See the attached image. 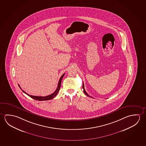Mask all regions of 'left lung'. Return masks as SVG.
<instances>
[{"label":"left lung","mask_w":146,"mask_h":146,"mask_svg":"<svg viewBox=\"0 0 146 146\" xmlns=\"http://www.w3.org/2000/svg\"><path fill=\"white\" fill-rule=\"evenodd\" d=\"M82 88H84V92L85 93V94L86 95H87V96H89V97H91L92 98V97H91V96H89L88 95V93H86V91H85V90H84V84H83V86H82Z\"/></svg>","instance_id":"1"}]
</instances>
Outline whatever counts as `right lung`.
Returning a JSON list of instances; mask_svg holds the SVG:
<instances>
[{
  "instance_id": "obj_1",
  "label": "right lung",
  "mask_w": 146,
  "mask_h": 146,
  "mask_svg": "<svg viewBox=\"0 0 146 146\" xmlns=\"http://www.w3.org/2000/svg\"><path fill=\"white\" fill-rule=\"evenodd\" d=\"M64 75H65V74H63L62 76H61V77L60 78V80H59V81H58V88H56V90H55V92H54L53 93H52V94L50 95H48V96H45V97H42V96H33V95H29V94H27V93L25 92H24L23 90H22L21 89V87L19 85V84H18V86H19V88H20V89L22 91H23V92H24V93L26 94L28 96H29V97H31V98L34 99L36 100H51V99H53V98H54V97H55V96H56V95L58 94V91H60V85H61V82H62V78H63V77H64Z\"/></svg>"
}]
</instances>
